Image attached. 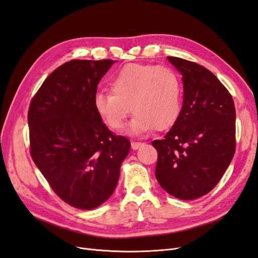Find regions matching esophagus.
<instances>
[{
    "label": "esophagus",
    "instance_id": "esophagus-1",
    "mask_svg": "<svg viewBox=\"0 0 258 258\" xmlns=\"http://www.w3.org/2000/svg\"><path fill=\"white\" fill-rule=\"evenodd\" d=\"M142 145V143L141 142H135V141H132L131 142V148L132 150H138V148Z\"/></svg>",
    "mask_w": 258,
    "mask_h": 258
}]
</instances>
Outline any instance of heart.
Masks as SVG:
<instances>
[{
  "mask_svg": "<svg viewBox=\"0 0 258 258\" xmlns=\"http://www.w3.org/2000/svg\"><path fill=\"white\" fill-rule=\"evenodd\" d=\"M111 91H100L95 108L106 126L119 131L131 112L135 116L128 132L140 136L173 126L182 111L183 84L174 70L142 63H129L110 82Z\"/></svg>",
  "mask_w": 258,
  "mask_h": 258,
  "instance_id": "b5f03b06",
  "label": "heart"
}]
</instances>
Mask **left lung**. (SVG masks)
Masks as SVG:
<instances>
[{
	"instance_id": "1",
	"label": "left lung",
	"mask_w": 258,
	"mask_h": 258,
	"mask_svg": "<svg viewBox=\"0 0 258 258\" xmlns=\"http://www.w3.org/2000/svg\"><path fill=\"white\" fill-rule=\"evenodd\" d=\"M182 75L183 106L162 140L156 178L171 196L192 200L212 190L236 151V110L232 97L217 77L195 62L168 57Z\"/></svg>"
}]
</instances>
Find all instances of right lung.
<instances>
[{
	"label": "right lung",
	"mask_w": 258,
	"mask_h": 258,
	"mask_svg": "<svg viewBox=\"0 0 258 258\" xmlns=\"http://www.w3.org/2000/svg\"><path fill=\"white\" fill-rule=\"evenodd\" d=\"M114 60H72L44 81L31 101L32 159L67 204L91 210L114 192L130 141L114 136L95 108L98 84Z\"/></svg>",
	"instance_id": "1"
}]
</instances>
